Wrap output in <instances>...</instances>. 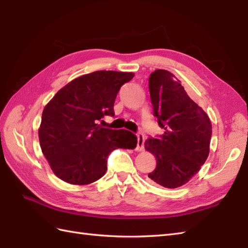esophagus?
Here are the masks:
<instances>
[{
    "label": "esophagus",
    "mask_w": 248,
    "mask_h": 248,
    "mask_svg": "<svg viewBox=\"0 0 248 248\" xmlns=\"http://www.w3.org/2000/svg\"><path fill=\"white\" fill-rule=\"evenodd\" d=\"M144 143H145V136L141 133L138 134V147H136V150L143 151L144 150Z\"/></svg>",
    "instance_id": "34e87169"
}]
</instances>
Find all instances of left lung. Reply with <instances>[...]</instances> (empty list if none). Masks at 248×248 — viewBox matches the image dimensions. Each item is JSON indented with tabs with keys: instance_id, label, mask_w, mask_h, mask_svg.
I'll use <instances>...</instances> for the list:
<instances>
[{
	"instance_id": "left-lung-1",
	"label": "left lung",
	"mask_w": 248,
	"mask_h": 248,
	"mask_svg": "<svg viewBox=\"0 0 248 248\" xmlns=\"http://www.w3.org/2000/svg\"><path fill=\"white\" fill-rule=\"evenodd\" d=\"M149 92L154 115L164 133L160 139L145 141V149L156 159V167L148 177L164 187H180L207 160L211 120L170 71L157 69L152 72Z\"/></svg>"
}]
</instances>
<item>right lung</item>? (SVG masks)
Returning a JSON list of instances; mask_svg holds the SVG:
<instances>
[{"label": "right lung", "instance_id": "obj_1", "mask_svg": "<svg viewBox=\"0 0 248 248\" xmlns=\"http://www.w3.org/2000/svg\"><path fill=\"white\" fill-rule=\"evenodd\" d=\"M133 77L112 70L88 73L61 88L46 105L39 143L56 177L75 186L91 184L107 172L110 152L135 148L138 139L130 131L97 124L104 115L114 116L116 96Z\"/></svg>", "mask_w": 248, "mask_h": 248}]
</instances>
